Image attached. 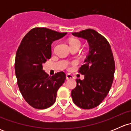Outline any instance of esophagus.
<instances>
[{"label": "esophagus", "instance_id": "34e87169", "mask_svg": "<svg viewBox=\"0 0 131 131\" xmlns=\"http://www.w3.org/2000/svg\"><path fill=\"white\" fill-rule=\"evenodd\" d=\"M66 79H67V80H72V79H73V77L70 74H67Z\"/></svg>", "mask_w": 131, "mask_h": 131}]
</instances>
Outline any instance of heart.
<instances>
[{
	"label": "heart",
	"instance_id": "heart-1",
	"mask_svg": "<svg viewBox=\"0 0 131 131\" xmlns=\"http://www.w3.org/2000/svg\"><path fill=\"white\" fill-rule=\"evenodd\" d=\"M70 46H75V45H80V42L77 39H72L70 42Z\"/></svg>",
	"mask_w": 131,
	"mask_h": 131
}]
</instances>
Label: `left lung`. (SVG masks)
<instances>
[{
  "instance_id": "obj_1",
  "label": "left lung",
  "mask_w": 131,
  "mask_h": 131,
  "mask_svg": "<svg viewBox=\"0 0 131 131\" xmlns=\"http://www.w3.org/2000/svg\"><path fill=\"white\" fill-rule=\"evenodd\" d=\"M72 35L88 40L89 50L79 70L84 79H77L71 95L77 106L91 109L98 106L110 90L115 68L114 58L109 42L96 30L86 29Z\"/></svg>"
}]
</instances>
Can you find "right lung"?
<instances>
[{
  "label": "right lung",
  "mask_w": 131,
  "mask_h": 131,
  "mask_svg": "<svg viewBox=\"0 0 131 131\" xmlns=\"http://www.w3.org/2000/svg\"><path fill=\"white\" fill-rule=\"evenodd\" d=\"M46 28H34L23 37L17 50L15 73L19 91L33 108L46 109L56 101L66 79L63 72L49 76L42 64L51 57V44L67 35Z\"/></svg>",
  "instance_id": "right-lung-1"
}]
</instances>
